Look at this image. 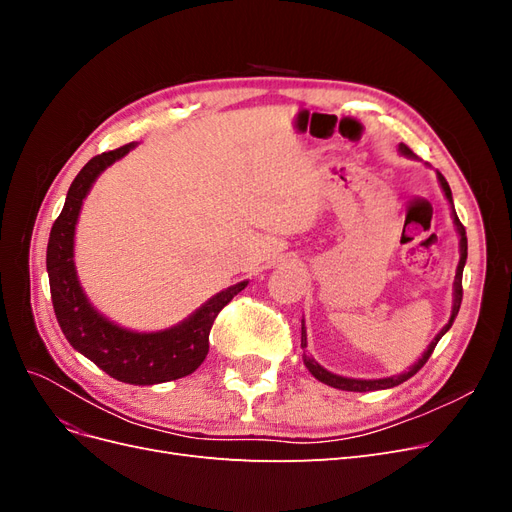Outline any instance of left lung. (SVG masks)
I'll return each instance as SVG.
<instances>
[{"label": "left lung", "mask_w": 512, "mask_h": 512, "mask_svg": "<svg viewBox=\"0 0 512 512\" xmlns=\"http://www.w3.org/2000/svg\"><path fill=\"white\" fill-rule=\"evenodd\" d=\"M399 153L401 156L406 158H414V153L404 145L399 143ZM438 181H440V188L448 200V205H451V218H453V224L457 228V235H459V265H457V273H455V282H453V309H451V318H448V322L444 324V327L440 329V333L431 339V344L427 346V350L423 352L421 359H418L408 371H401V374L397 376H386V378H376V380H361V378H346V376H337L333 374V371L324 369L320 363H316L314 356H309L303 352V363L305 367L309 369V374H312L316 380H320L322 384H329L333 386V389H339V391H354V393H367V391H384V389H393V386L406 382L408 378H412L418 369H421L427 359L431 356L433 348H436V344L442 339V335L453 327V322L459 314V305H461V297H463V290H461V277H463V267H466V258H468V237H466V228L461 226L457 213H455V207H453V194H451V188H448L446 179L438 173ZM301 348H307V331H305V322L301 320Z\"/></svg>", "instance_id": "left-lung-1"}]
</instances>
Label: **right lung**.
<instances>
[{"mask_svg":"<svg viewBox=\"0 0 512 512\" xmlns=\"http://www.w3.org/2000/svg\"><path fill=\"white\" fill-rule=\"evenodd\" d=\"M138 143L91 158L72 181L64 209L55 220L46 247L53 309L70 346L94 361L108 376L126 384H160L190 376L209 352V333L222 307L239 294L247 280L213 294L196 312L162 331H132L100 314L91 305L74 265V235L83 200L104 170L121 160Z\"/></svg>","mask_w":512,"mask_h":512,"instance_id":"1","label":"right lung"}]
</instances>
